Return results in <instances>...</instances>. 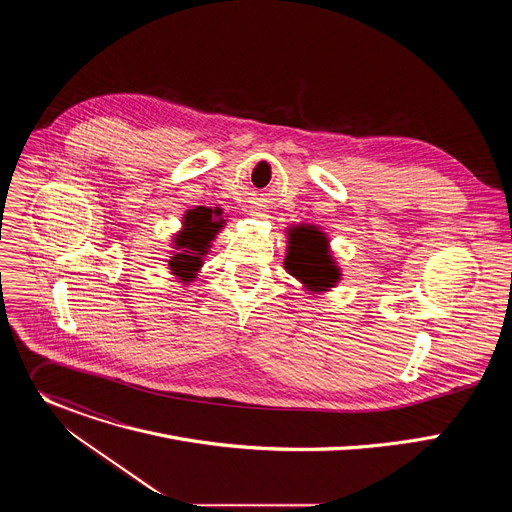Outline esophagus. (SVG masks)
I'll return each instance as SVG.
<instances>
[{
  "label": "esophagus",
  "mask_w": 512,
  "mask_h": 512,
  "mask_svg": "<svg viewBox=\"0 0 512 512\" xmlns=\"http://www.w3.org/2000/svg\"><path fill=\"white\" fill-rule=\"evenodd\" d=\"M253 216H255V218H265V216H267V212H263V210H255V212H253Z\"/></svg>",
  "instance_id": "34e87169"
}]
</instances>
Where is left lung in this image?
<instances>
[{
	"label": "left lung",
	"instance_id": "8db88e82",
	"mask_svg": "<svg viewBox=\"0 0 512 512\" xmlns=\"http://www.w3.org/2000/svg\"><path fill=\"white\" fill-rule=\"evenodd\" d=\"M287 249L283 267L294 275L308 294H326L332 291L340 279L342 269L336 263L328 235L310 223L291 225L285 231Z\"/></svg>",
	"mask_w": 512,
	"mask_h": 512
}]
</instances>
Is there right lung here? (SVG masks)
I'll return each mask as SVG.
<instances>
[{"instance_id":"right-lung-1","label":"right lung","mask_w":512,"mask_h":512,"mask_svg":"<svg viewBox=\"0 0 512 512\" xmlns=\"http://www.w3.org/2000/svg\"><path fill=\"white\" fill-rule=\"evenodd\" d=\"M227 225L221 206H194L182 214V227L172 235V251L168 259L170 273L180 285L188 287L202 271L204 257L212 249V241Z\"/></svg>"}]
</instances>
